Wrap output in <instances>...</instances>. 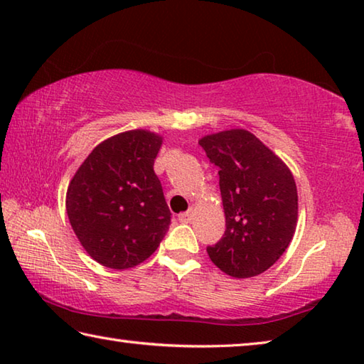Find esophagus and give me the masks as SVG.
Here are the masks:
<instances>
[{"label": "esophagus", "instance_id": "34e87169", "mask_svg": "<svg viewBox=\"0 0 364 364\" xmlns=\"http://www.w3.org/2000/svg\"><path fill=\"white\" fill-rule=\"evenodd\" d=\"M193 217H194V210L191 208V210L178 215V220H180V223H189V221L193 220Z\"/></svg>", "mask_w": 364, "mask_h": 364}]
</instances>
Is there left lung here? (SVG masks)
<instances>
[{"mask_svg":"<svg viewBox=\"0 0 364 364\" xmlns=\"http://www.w3.org/2000/svg\"><path fill=\"white\" fill-rule=\"evenodd\" d=\"M220 168L226 230L210 260L232 278H252L278 262L297 226L299 197L287 165L247 130H226L199 141Z\"/></svg>","mask_w":364,"mask_h":364,"instance_id":"left-lung-1","label":"left lung"}]
</instances>
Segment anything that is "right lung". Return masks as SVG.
<instances>
[{
  "label": "right lung",
  "instance_id": "1",
  "mask_svg": "<svg viewBox=\"0 0 364 364\" xmlns=\"http://www.w3.org/2000/svg\"><path fill=\"white\" fill-rule=\"evenodd\" d=\"M160 146L147 130L115 134L91 151L67 188L72 230L102 267H136L168 231L171 213L154 171Z\"/></svg>",
  "mask_w": 364,
  "mask_h": 364
}]
</instances>
